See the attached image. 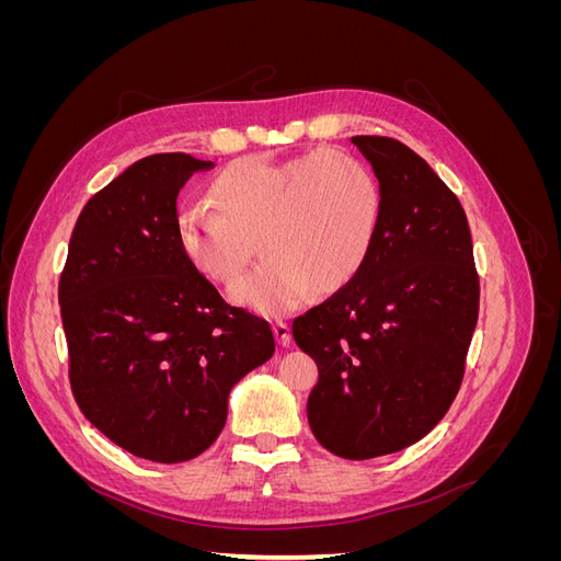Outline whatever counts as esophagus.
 <instances>
[{"mask_svg": "<svg viewBox=\"0 0 561 561\" xmlns=\"http://www.w3.org/2000/svg\"><path fill=\"white\" fill-rule=\"evenodd\" d=\"M274 334H276V339H278V344L283 346V348H287L293 344V332H290V328L285 325V322H274Z\"/></svg>", "mask_w": 561, "mask_h": 561, "instance_id": "1", "label": "esophagus"}]
</instances>
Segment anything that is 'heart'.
Returning <instances> with one entry per match:
<instances>
[{"label": "heart", "instance_id": "heart-1", "mask_svg": "<svg viewBox=\"0 0 561 561\" xmlns=\"http://www.w3.org/2000/svg\"><path fill=\"white\" fill-rule=\"evenodd\" d=\"M210 196L217 208L178 215L180 243L203 274L233 283L260 241L266 260L231 297L266 316L297 309L311 287L328 293L358 274L383 215L377 173L332 149L280 163L241 159L213 182Z\"/></svg>", "mask_w": 561, "mask_h": 561}]
</instances>
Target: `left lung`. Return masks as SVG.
Masks as SVG:
<instances>
[{
	"label": "left lung",
	"mask_w": 561,
	"mask_h": 561,
	"mask_svg": "<svg viewBox=\"0 0 561 561\" xmlns=\"http://www.w3.org/2000/svg\"><path fill=\"white\" fill-rule=\"evenodd\" d=\"M383 190L365 264L295 318L318 365L309 423L332 454L363 461L410 447L447 414L463 381L480 313L468 217L456 194L407 145L355 135Z\"/></svg>",
	"instance_id": "1"
}]
</instances>
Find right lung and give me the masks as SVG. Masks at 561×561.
I'll use <instances>...</instances> for the list:
<instances>
[{"label":"right lung","instance_id":"right-lung-1","mask_svg":"<svg viewBox=\"0 0 561 561\" xmlns=\"http://www.w3.org/2000/svg\"><path fill=\"white\" fill-rule=\"evenodd\" d=\"M215 163L135 161L83 206L58 283L72 396L122 449L159 463L206 451L229 390L276 351L268 322L231 307L178 236V194Z\"/></svg>","mask_w":561,"mask_h":561}]
</instances>
